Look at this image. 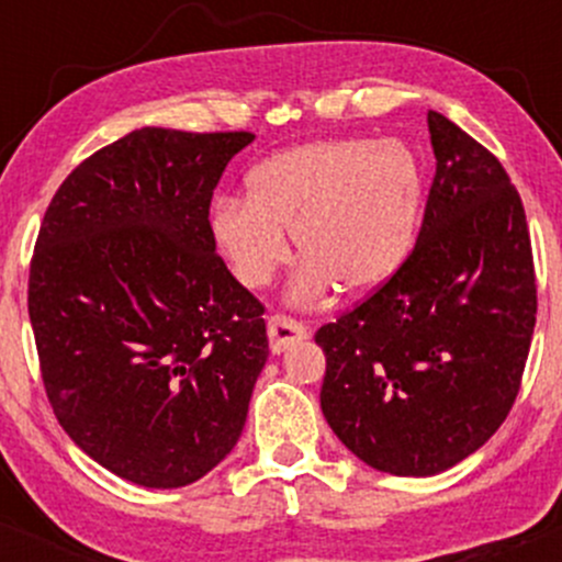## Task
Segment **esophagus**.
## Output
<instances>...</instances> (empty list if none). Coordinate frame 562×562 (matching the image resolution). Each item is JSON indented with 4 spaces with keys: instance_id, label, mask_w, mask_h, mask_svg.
<instances>
[{
    "instance_id": "esophagus-1",
    "label": "esophagus",
    "mask_w": 562,
    "mask_h": 562,
    "mask_svg": "<svg viewBox=\"0 0 562 562\" xmlns=\"http://www.w3.org/2000/svg\"><path fill=\"white\" fill-rule=\"evenodd\" d=\"M267 335H269V348H272V353H282L288 351L290 346L306 340V327L290 317H272L267 325Z\"/></svg>"
}]
</instances>
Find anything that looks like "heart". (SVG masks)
<instances>
[{"label": "heart", "instance_id": "b5f03b06", "mask_svg": "<svg viewBox=\"0 0 562 562\" xmlns=\"http://www.w3.org/2000/svg\"><path fill=\"white\" fill-rule=\"evenodd\" d=\"M420 203V164L402 139H314L254 166L245 200L214 205L211 235L248 290L269 285L293 237L303 263L288 301L312 306L333 285L346 295L385 285L409 256Z\"/></svg>", "mask_w": 562, "mask_h": 562}]
</instances>
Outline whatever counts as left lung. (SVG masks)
Here are the masks:
<instances>
[{
	"mask_svg": "<svg viewBox=\"0 0 562 562\" xmlns=\"http://www.w3.org/2000/svg\"><path fill=\"white\" fill-rule=\"evenodd\" d=\"M436 177L398 272L319 327L322 415L380 473H443L505 423L533 322L531 240L507 171L447 115L428 113Z\"/></svg>",
	"mask_w": 562,
	"mask_h": 562,
	"instance_id": "1",
	"label": "left lung"
}]
</instances>
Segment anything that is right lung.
Segmentation results:
<instances>
[{
	"label": "right lung",
	"mask_w": 562,
	"mask_h": 562,
	"mask_svg": "<svg viewBox=\"0 0 562 562\" xmlns=\"http://www.w3.org/2000/svg\"><path fill=\"white\" fill-rule=\"evenodd\" d=\"M254 139L137 128L68 173L38 229L29 317L49 404L76 447L137 486L214 470L267 364L263 306L209 222Z\"/></svg>",
	"instance_id": "obj_1"
}]
</instances>
